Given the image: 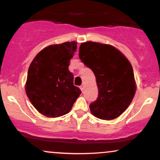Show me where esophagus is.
Wrapping results in <instances>:
<instances>
[{
	"label": "esophagus",
	"instance_id": "obj_1",
	"mask_svg": "<svg viewBox=\"0 0 160 160\" xmlns=\"http://www.w3.org/2000/svg\"><path fill=\"white\" fill-rule=\"evenodd\" d=\"M80 89H81L82 92H83V90H84V86H83V85L80 86Z\"/></svg>",
	"mask_w": 160,
	"mask_h": 160
}]
</instances>
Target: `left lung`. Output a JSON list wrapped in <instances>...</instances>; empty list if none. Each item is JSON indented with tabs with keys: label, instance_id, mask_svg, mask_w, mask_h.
Instances as JSON below:
<instances>
[{
	"label": "left lung",
	"instance_id": "left-lung-1",
	"mask_svg": "<svg viewBox=\"0 0 160 160\" xmlns=\"http://www.w3.org/2000/svg\"><path fill=\"white\" fill-rule=\"evenodd\" d=\"M79 57L96 78L98 97L89 104L91 113L105 120L118 117L131 104L136 91L130 62L113 46L92 41L81 43Z\"/></svg>",
	"mask_w": 160,
	"mask_h": 160
}]
</instances>
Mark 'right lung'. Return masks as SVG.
Listing matches in <instances>:
<instances>
[{
    "instance_id": "obj_1",
    "label": "right lung",
    "mask_w": 160,
    "mask_h": 160,
    "mask_svg": "<svg viewBox=\"0 0 160 160\" xmlns=\"http://www.w3.org/2000/svg\"><path fill=\"white\" fill-rule=\"evenodd\" d=\"M77 50V43L65 42L42 49L28 71L25 92L34 108L47 117L69 113L81 93L74 85L70 60Z\"/></svg>"
}]
</instances>
